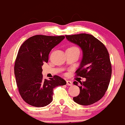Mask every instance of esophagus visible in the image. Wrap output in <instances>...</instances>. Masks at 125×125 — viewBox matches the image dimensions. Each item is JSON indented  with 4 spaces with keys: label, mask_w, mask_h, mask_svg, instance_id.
<instances>
[{
    "label": "esophagus",
    "mask_w": 125,
    "mask_h": 125,
    "mask_svg": "<svg viewBox=\"0 0 125 125\" xmlns=\"http://www.w3.org/2000/svg\"><path fill=\"white\" fill-rule=\"evenodd\" d=\"M66 83H67V85H69V86H71V85H73V82L70 81H66Z\"/></svg>",
    "instance_id": "1"
}]
</instances>
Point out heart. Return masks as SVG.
<instances>
[{"mask_svg": "<svg viewBox=\"0 0 125 125\" xmlns=\"http://www.w3.org/2000/svg\"><path fill=\"white\" fill-rule=\"evenodd\" d=\"M73 48V49H77V47H75V46H72V47H71V48Z\"/></svg>", "mask_w": 125, "mask_h": 125, "instance_id": "b5f03b06", "label": "heart"}]
</instances>
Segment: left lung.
Here are the masks:
<instances>
[{"instance_id":"1","label":"left lung","mask_w":125,"mask_h":125,"mask_svg":"<svg viewBox=\"0 0 125 125\" xmlns=\"http://www.w3.org/2000/svg\"><path fill=\"white\" fill-rule=\"evenodd\" d=\"M67 40L81 47L83 56L75 71L77 75L86 81H74L80 88V94L73 100L82 105H89L100 100L107 91L112 75V65L107 49L100 41L92 35L81 33L66 35Z\"/></svg>"}]
</instances>
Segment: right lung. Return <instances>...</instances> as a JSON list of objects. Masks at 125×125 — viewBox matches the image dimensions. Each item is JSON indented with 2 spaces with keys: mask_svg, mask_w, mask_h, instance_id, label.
Returning a JSON list of instances; mask_svg holds the SVG:
<instances>
[{
  "mask_svg": "<svg viewBox=\"0 0 125 125\" xmlns=\"http://www.w3.org/2000/svg\"><path fill=\"white\" fill-rule=\"evenodd\" d=\"M64 36L35 35L27 39L18 50L14 73L18 91L23 100L36 107H45L52 102L53 89L66 84L65 80L54 75L44 79L42 66L48 61L51 50Z\"/></svg>",
  "mask_w": 125,
  "mask_h": 125,
  "instance_id": "right-lung-1",
  "label": "right lung"
}]
</instances>
